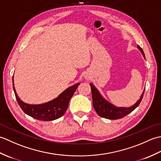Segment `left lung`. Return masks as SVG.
Here are the masks:
<instances>
[{
    "instance_id": "8db88e82",
    "label": "left lung",
    "mask_w": 161,
    "mask_h": 161,
    "mask_svg": "<svg viewBox=\"0 0 161 161\" xmlns=\"http://www.w3.org/2000/svg\"><path fill=\"white\" fill-rule=\"evenodd\" d=\"M138 48L141 50L143 57L145 59V56L142 49L139 46H138ZM90 86L91 88L92 93V99H93V104L95 111L97 112L99 116L102 118H104L110 119H118L124 118L125 116L127 115L130 113L132 112L136 108L138 107V105L141 103L142 99L144 95L145 90L143 91V93L141 95V98L139 99L138 102L135 104L131 106V107L125 108V107H116L115 106L109 103L105 99L103 98L96 88L94 86V85L91 83Z\"/></svg>"
}]
</instances>
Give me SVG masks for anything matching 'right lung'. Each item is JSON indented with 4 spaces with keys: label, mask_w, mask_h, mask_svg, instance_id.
<instances>
[{
    "label": "right lung",
    "mask_w": 161,
    "mask_h": 161,
    "mask_svg": "<svg viewBox=\"0 0 161 161\" xmlns=\"http://www.w3.org/2000/svg\"><path fill=\"white\" fill-rule=\"evenodd\" d=\"M12 81L16 100L23 112L33 118L42 121H51L61 117L66 111L70 98L75 93L79 85L80 84L78 83L68 88L57 98L47 103L32 105L24 103L20 100L14 86V80Z\"/></svg>",
    "instance_id": "add662e5"
}]
</instances>
